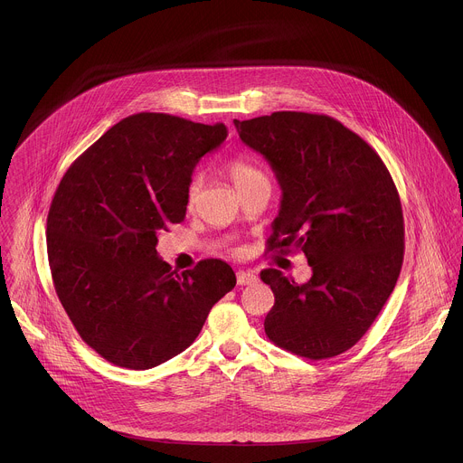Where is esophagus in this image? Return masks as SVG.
<instances>
[{"label": "esophagus", "mask_w": 463, "mask_h": 463, "mask_svg": "<svg viewBox=\"0 0 463 463\" xmlns=\"http://www.w3.org/2000/svg\"><path fill=\"white\" fill-rule=\"evenodd\" d=\"M256 280H258V277L252 271H238V275H236L238 286H250Z\"/></svg>", "instance_id": "esophagus-1"}]
</instances>
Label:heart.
<instances>
[{
	"label": "heart",
	"instance_id": "heart-1",
	"mask_svg": "<svg viewBox=\"0 0 463 463\" xmlns=\"http://www.w3.org/2000/svg\"><path fill=\"white\" fill-rule=\"evenodd\" d=\"M227 172L234 183V186L238 190L245 188L247 184L260 181V179H268L266 174H263L252 161L245 159V157H234L227 163ZM202 190V175H192L188 188H186V203L188 207H192L197 200V194Z\"/></svg>",
	"mask_w": 463,
	"mask_h": 463
}]
</instances>
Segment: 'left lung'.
Returning a JSON list of instances; mask_svg holds the SVG:
<instances>
[{
  "label": "left lung",
  "instance_id": "left-lung-1",
  "mask_svg": "<svg viewBox=\"0 0 463 463\" xmlns=\"http://www.w3.org/2000/svg\"><path fill=\"white\" fill-rule=\"evenodd\" d=\"M234 126L282 188L269 249L302 250L313 271L306 284L279 269L260 273L275 293L266 335L300 357H335L368 332L398 282V188L375 150L327 115L275 111Z\"/></svg>",
  "mask_w": 463,
  "mask_h": 463
}]
</instances>
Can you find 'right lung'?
Listing matches in <instances>:
<instances>
[{
  "mask_svg": "<svg viewBox=\"0 0 463 463\" xmlns=\"http://www.w3.org/2000/svg\"><path fill=\"white\" fill-rule=\"evenodd\" d=\"M225 137L222 122L136 113L61 177L47 216L52 284L82 341L106 361L148 370L175 357L236 286L222 260L179 273L156 249L157 234L184 220L195 165Z\"/></svg>",
  "mask_w": 463,
  "mask_h": 463,
  "instance_id": "right-lung-1",
  "label": "right lung"
}]
</instances>
